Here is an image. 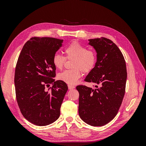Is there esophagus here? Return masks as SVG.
Listing matches in <instances>:
<instances>
[{
  "label": "esophagus",
  "mask_w": 146,
  "mask_h": 146,
  "mask_svg": "<svg viewBox=\"0 0 146 146\" xmlns=\"http://www.w3.org/2000/svg\"><path fill=\"white\" fill-rule=\"evenodd\" d=\"M74 88H75V86H74L70 85H68V89H69V90H72V89H74Z\"/></svg>",
  "instance_id": "esophagus-1"
}]
</instances>
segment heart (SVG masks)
<instances>
[{
	"mask_svg": "<svg viewBox=\"0 0 146 146\" xmlns=\"http://www.w3.org/2000/svg\"><path fill=\"white\" fill-rule=\"evenodd\" d=\"M64 53L68 59H74L72 68L74 69L66 70L58 74V78L69 85H74L82 76V72L88 73L93 69L96 63L95 53L77 42L72 43L65 48ZM52 62L56 69H62L65 58L60 54H55Z\"/></svg>",
	"mask_w": 146,
	"mask_h": 146,
	"instance_id": "b5f03b06",
	"label": "heart"
}]
</instances>
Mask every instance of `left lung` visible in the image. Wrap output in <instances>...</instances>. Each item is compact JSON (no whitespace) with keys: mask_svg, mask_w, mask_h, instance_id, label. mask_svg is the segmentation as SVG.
Here are the masks:
<instances>
[{"mask_svg":"<svg viewBox=\"0 0 146 146\" xmlns=\"http://www.w3.org/2000/svg\"><path fill=\"white\" fill-rule=\"evenodd\" d=\"M97 54L96 63L85 81L96 89L78 85V114L85 123L100 127L116 116L124 96L127 69L123 56L112 41L105 38L88 39Z\"/></svg>","mask_w":146,"mask_h":146,"instance_id":"left-lung-1","label":"left lung"}]
</instances>
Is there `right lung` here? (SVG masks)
I'll use <instances>...</instances> for the list:
<instances>
[{
    "instance_id": "1",
    "label": "right lung",
    "mask_w": 146,
    "mask_h": 146,
    "mask_svg": "<svg viewBox=\"0 0 146 146\" xmlns=\"http://www.w3.org/2000/svg\"><path fill=\"white\" fill-rule=\"evenodd\" d=\"M63 42L54 38H31L17 60L15 74L16 100L23 116L35 125H48L60 117L68 88L66 83L54 79L56 68L52 59ZM50 84L52 87L46 90Z\"/></svg>"
}]
</instances>
